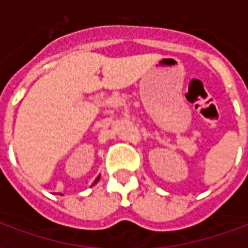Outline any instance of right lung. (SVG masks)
<instances>
[{
    "label": "right lung",
    "instance_id": "1",
    "mask_svg": "<svg viewBox=\"0 0 248 248\" xmlns=\"http://www.w3.org/2000/svg\"><path fill=\"white\" fill-rule=\"evenodd\" d=\"M97 180H99V176H97V179H96V180H95V183H96V181H97Z\"/></svg>",
    "mask_w": 248,
    "mask_h": 248
}]
</instances>
